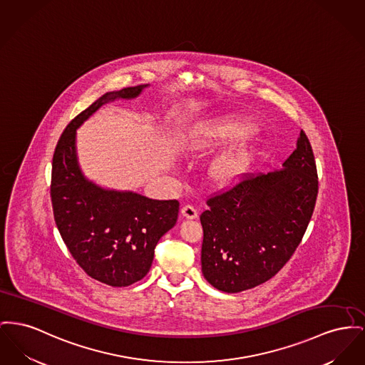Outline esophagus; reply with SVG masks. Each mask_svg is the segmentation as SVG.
I'll return each instance as SVG.
<instances>
[{
  "mask_svg": "<svg viewBox=\"0 0 365 365\" xmlns=\"http://www.w3.org/2000/svg\"><path fill=\"white\" fill-rule=\"evenodd\" d=\"M182 215L186 217V219H195L197 216H198V212H197V210L194 208L193 205H185L183 208H182Z\"/></svg>",
  "mask_w": 365,
  "mask_h": 365,
  "instance_id": "esophagus-1",
  "label": "esophagus"
}]
</instances>
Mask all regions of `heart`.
<instances>
[{"mask_svg":"<svg viewBox=\"0 0 365 365\" xmlns=\"http://www.w3.org/2000/svg\"><path fill=\"white\" fill-rule=\"evenodd\" d=\"M254 128V124L250 120L232 118L216 124L214 127L198 129L192 135L190 143L193 146H205L212 142L222 139L241 136ZM252 150L248 146H238L233 150L227 151L220 155L214 164V176L222 183H229L236 180L237 178L245 171L251 163Z\"/></svg>","mask_w":365,"mask_h":365,"instance_id":"obj_1","label":"heart"}]
</instances>
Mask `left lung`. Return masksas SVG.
<instances>
[{
	"label": "left lung",
	"mask_w": 365,
	"mask_h": 365,
	"mask_svg": "<svg viewBox=\"0 0 365 365\" xmlns=\"http://www.w3.org/2000/svg\"><path fill=\"white\" fill-rule=\"evenodd\" d=\"M284 168L242 173L207 200L201 269L219 291L236 294L274 277L294 255L314 211L319 176L312 145L300 130Z\"/></svg>",
	"instance_id": "obj_1"
}]
</instances>
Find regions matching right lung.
Wrapping results in <instances>:
<instances>
[{
	"label": "right lung",
	"mask_w": 365,
	"mask_h": 365,
	"mask_svg": "<svg viewBox=\"0 0 365 365\" xmlns=\"http://www.w3.org/2000/svg\"><path fill=\"white\" fill-rule=\"evenodd\" d=\"M145 86L101 96L70 121L52 158L51 201L58 230L86 274L111 287H127L148 274L158 240L178 220L179 201L105 190L88 182L77 163L76 129L108 101L135 98Z\"/></svg>",
	"instance_id": "obj_1"
}]
</instances>
